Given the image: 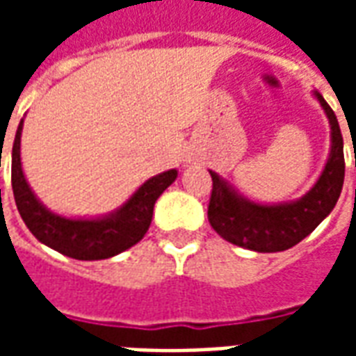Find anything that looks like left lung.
Masks as SVG:
<instances>
[{"mask_svg":"<svg viewBox=\"0 0 356 356\" xmlns=\"http://www.w3.org/2000/svg\"><path fill=\"white\" fill-rule=\"evenodd\" d=\"M330 122V156L313 188L299 200L257 204L240 196L216 171H209L213 188L208 219L213 231L231 244L246 250L275 254L296 246L330 216L343 188V137L337 118L318 91H314ZM356 165V158H355Z\"/></svg>","mask_w":356,"mask_h":356,"instance_id":"8db88e82","label":"left lung"}]
</instances>
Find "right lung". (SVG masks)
I'll list each match as a JSON object with an SVG mask.
<instances>
[{
    "label": "right lung",
    "instance_id": "add662e5",
    "mask_svg": "<svg viewBox=\"0 0 356 356\" xmlns=\"http://www.w3.org/2000/svg\"><path fill=\"white\" fill-rule=\"evenodd\" d=\"M20 135L22 122L15 135L11 154V183L17 209L35 238L72 259H108L135 246L147 234L156 200L177 179V170L163 171L150 177L131 194L129 200L108 216L91 219L57 216L38 200L22 173Z\"/></svg>",
    "mask_w": 356,
    "mask_h": 356
}]
</instances>
